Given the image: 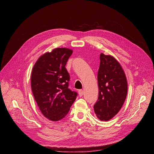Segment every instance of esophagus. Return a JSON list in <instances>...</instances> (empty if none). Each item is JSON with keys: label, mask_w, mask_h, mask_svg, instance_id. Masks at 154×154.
I'll use <instances>...</instances> for the list:
<instances>
[{"label": "esophagus", "mask_w": 154, "mask_h": 154, "mask_svg": "<svg viewBox=\"0 0 154 154\" xmlns=\"http://www.w3.org/2000/svg\"><path fill=\"white\" fill-rule=\"evenodd\" d=\"M79 95L80 97H82L84 95V91L83 90H79Z\"/></svg>", "instance_id": "esophagus-1"}]
</instances>
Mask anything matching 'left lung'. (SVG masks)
Segmentation results:
<instances>
[{
  "instance_id": "obj_1",
  "label": "left lung",
  "mask_w": 154,
  "mask_h": 154,
  "mask_svg": "<svg viewBox=\"0 0 154 154\" xmlns=\"http://www.w3.org/2000/svg\"><path fill=\"white\" fill-rule=\"evenodd\" d=\"M97 74L99 97L94 106L96 116L108 121L118 114L126 99L128 85L120 63L110 55H100Z\"/></svg>"
}]
</instances>
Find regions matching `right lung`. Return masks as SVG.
Listing matches in <instances>:
<instances>
[{
  "mask_svg": "<svg viewBox=\"0 0 154 154\" xmlns=\"http://www.w3.org/2000/svg\"><path fill=\"white\" fill-rule=\"evenodd\" d=\"M73 51L55 48L42 55L32 69L31 88L37 106L48 120L58 121L68 114L77 93L68 88L70 75L65 67Z\"/></svg>",
  "mask_w": 154,
  "mask_h": 154,
  "instance_id": "1",
  "label": "right lung"
}]
</instances>
